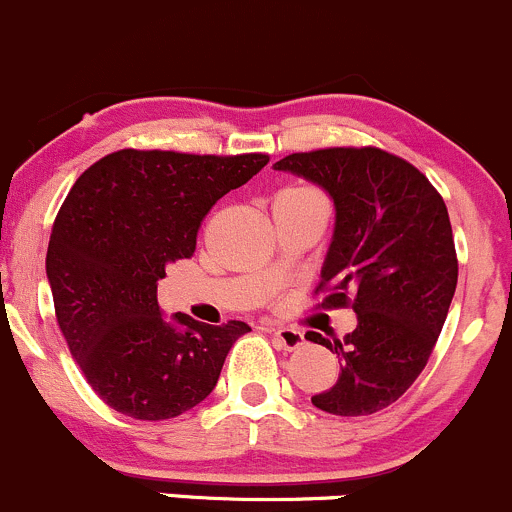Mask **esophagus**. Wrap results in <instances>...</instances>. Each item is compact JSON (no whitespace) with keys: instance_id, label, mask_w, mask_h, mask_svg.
Returning <instances> with one entry per match:
<instances>
[{"instance_id":"obj_1","label":"esophagus","mask_w":512,"mask_h":512,"mask_svg":"<svg viewBox=\"0 0 512 512\" xmlns=\"http://www.w3.org/2000/svg\"><path fill=\"white\" fill-rule=\"evenodd\" d=\"M273 341L283 348V351H296L303 343V333L293 331V328H273Z\"/></svg>"}]
</instances>
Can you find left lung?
Instances as JSON below:
<instances>
[{
  "instance_id": "1",
  "label": "left lung",
  "mask_w": 512,
  "mask_h": 512,
  "mask_svg": "<svg viewBox=\"0 0 512 512\" xmlns=\"http://www.w3.org/2000/svg\"><path fill=\"white\" fill-rule=\"evenodd\" d=\"M321 186L336 226L316 293L323 308L351 306L358 326L338 338L308 331L341 363L311 403L333 416H371L396 403L426 368L455 283L453 229L443 196L406 159L376 146L288 154L273 164Z\"/></svg>"
}]
</instances>
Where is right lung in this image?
<instances>
[{
    "label": "right lung",
    "instance_id": "right-lung-1",
    "mask_svg": "<svg viewBox=\"0 0 512 512\" xmlns=\"http://www.w3.org/2000/svg\"><path fill=\"white\" fill-rule=\"evenodd\" d=\"M268 164L266 154L121 149L91 164L52 226L47 278L74 361L96 396L136 421L199 406L221 376L244 321H166L156 281L196 251L211 206Z\"/></svg>",
    "mask_w": 512,
    "mask_h": 512
}]
</instances>
